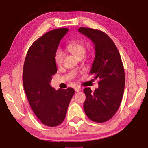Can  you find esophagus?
Here are the masks:
<instances>
[{"mask_svg":"<svg viewBox=\"0 0 148 148\" xmlns=\"http://www.w3.org/2000/svg\"><path fill=\"white\" fill-rule=\"evenodd\" d=\"M81 90H82V88L80 86H79L75 88V91L76 92H80Z\"/></svg>","mask_w":148,"mask_h":148,"instance_id":"obj_1","label":"esophagus"}]
</instances>
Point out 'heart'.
Instances as JSON below:
<instances>
[{
    "label": "heart",
    "mask_w": 148,
    "mask_h": 148,
    "mask_svg": "<svg viewBox=\"0 0 148 148\" xmlns=\"http://www.w3.org/2000/svg\"><path fill=\"white\" fill-rule=\"evenodd\" d=\"M67 50L71 52L76 57L81 56H84L86 53V46L83 42L79 40H74L70 42L66 45ZM64 56V52L62 50L57 49L54 54L55 62L58 66H60L63 62Z\"/></svg>",
    "instance_id": "obj_1"
}]
</instances>
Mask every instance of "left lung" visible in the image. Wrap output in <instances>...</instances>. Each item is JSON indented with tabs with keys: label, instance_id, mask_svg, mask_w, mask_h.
<instances>
[{
	"label": "left lung",
	"instance_id": "1",
	"mask_svg": "<svg viewBox=\"0 0 148 148\" xmlns=\"http://www.w3.org/2000/svg\"><path fill=\"white\" fill-rule=\"evenodd\" d=\"M78 31L95 45V58L90 74L100 79L99 86L94 92L90 88L84 89V109L92 121L105 122L115 115L122 102L125 86L122 58L113 40L105 32L85 27H80Z\"/></svg>",
	"mask_w": 148,
	"mask_h": 148
}]
</instances>
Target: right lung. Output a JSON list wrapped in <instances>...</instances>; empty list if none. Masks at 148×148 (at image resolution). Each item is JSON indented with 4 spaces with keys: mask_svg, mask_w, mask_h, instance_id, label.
I'll return each instance as SVG.
<instances>
[{
    "mask_svg": "<svg viewBox=\"0 0 148 148\" xmlns=\"http://www.w3.org/2000/svg\"><path fill=\"white\" fill-rule=\"evenodd\" d=\"M68 30L58 28L40 37L28 49L24 64L23 82L28 102L40 122L50 127L62 123L74 94L72 88L56 90L50 85L57 72L55 52Z\"/></svg>",
    "mask_w": 148,
    "mask_h": 148,
    "instance_id": "right-lung-1",
    "label": "right lung"
}]
</instances>
